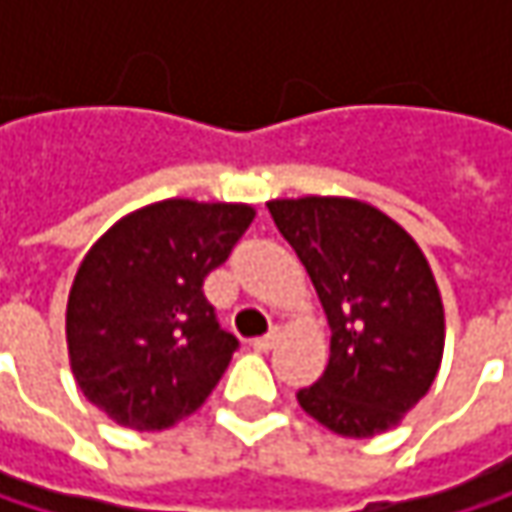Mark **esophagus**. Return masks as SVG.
Listing matches in <instances>:
<instances>
[{"mask_svg":"<svg viewBox=\"0 0 512 512\" xmlns=\"http://www.w3.org/2000/svg\"><path fill=\"white\" fill-rule=\"evenodd\" d=\"M278 338H281V332H278V329H272V332H266V335L255 338V341H252V347L260 350V353H266V350H272V347L278 344Z\"/></svg>","mask_w":512,"mask_h":512,"instance_id":"1","label":"esophagus"}]
</instances>
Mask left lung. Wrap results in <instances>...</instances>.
I'll return each instance as SVG.
<instances>
[{"label":"left lung","mask_w":512,"mask_h":512,"mask_svg":"<svg viewBox=\"0 0 512 512\" xmlns=\"http://www.w3.org/2000/svg\"><path fill=\"white\" fill-rule=\"evenodd\" d=\"M281 237L323 302L329 364L299 406L338 436L370 439L430 391L445 350V308L418 243L353 198L269 201Z\"/></svg>","instance_id":"1"}]
</instances>
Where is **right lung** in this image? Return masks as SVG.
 Returning <instances> with one entry per match:
<instances>
[{"instance_id": "1", "label": "right lung", "mask_w": 512, "mask_h": 512, "mask_svg": "<svg viewBox=\"0 0 512 512\" xmlns=\"http://www.w3.org/2000/svg\"><path fill=\"white\" fill-rule=\"evenodd\" d=\"M249 204L168 198L115 222L76 269L67 353L76 385L115 424L148 433L192 415L240 341L204 278L252 225Z\"/></svg>"}]
</instances>
